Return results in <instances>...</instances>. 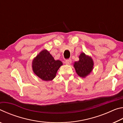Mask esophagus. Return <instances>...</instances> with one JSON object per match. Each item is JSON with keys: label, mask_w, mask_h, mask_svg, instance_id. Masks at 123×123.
Returning a JSON list of instances; mask_svg holds the SVG:
<instances>
[{"label": "esophagus", "mask_w": 123, "mask_h": 123, "mask_svg": "<svg viewBox=\"0 0 123 123\" xmlns=\"http://www.w3.org/2000/svg\"><path fill=\"white\" fill-rule=\"evenodd\" d=\"M65 63L66 64H68V65H69L72 63V60L71 59H69V60H66Z\"/></svg>", "instance_id": "obj_1"}]
</instances>
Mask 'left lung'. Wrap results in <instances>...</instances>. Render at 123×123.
Here are the masks:
<instances>
[{
  "label": "left lung",
  "mask_w": 123,
  "mask_h": 123,
  "mask_svg": "<svg viewBox=\"0 0 123 123\" xmlns=\"http://www.w3.org/2000/svg\"><path fill=\"white\" fill-rule=\"evenodd\" d=\"M79 60L74 63L76 73L81 78H85L91 74L94 68V61L91 56L81 53L79 56Z\"/></svg>",
  "instance_id": "1"
}]
</instances>
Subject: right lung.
Listing matches in <instances>:
<instances>
[{"instance_id": "add662e5", "label": "right lung", "mask_w": 123, "mask_h": 123, "mask_svg": "<svg viewBox=\"0 0 123 123\" xmlns=\"http://www.w3.org/2000/svg\"><path fill=\"white\" fill-rule=\"evenodd\" d=\"M63 63L55 60L46 49L40 51L32 60V68L35 74L43 81H51L55 78L58 69Z\"/></svg>"}]
</instances>
